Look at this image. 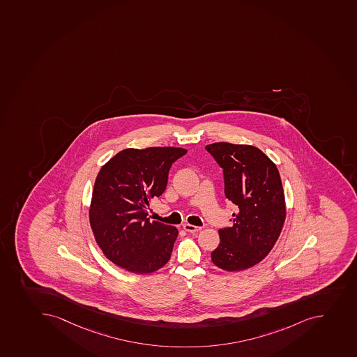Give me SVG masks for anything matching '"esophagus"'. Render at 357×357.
I'll return each instance as SVG.
<instances>
[{
    "label": "esophagus",
    "mask_w": 357,
    "mask_h": 357,
    "mask_svg": "<svg viewBox=\"0 0 357 357\" xmlns=\"http://www.w3.org/2000/svg\"><path fill=\"white\" fill-rule=\"evenodd\" d=\"M183 229L187 230L189 233H197V231H199L202 229V227L193 226L190 223H184Z\"/></svg>",
    "instance_id": "1"
}]
</instances>
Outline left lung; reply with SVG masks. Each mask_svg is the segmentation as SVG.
I'll return each mask as SVG.
<instances>
[{"mask_svg":"<svg viewBox=\"0 0 357 357\" xmlns=\"http://www.w3.org/2000/svg\"><path fill=\"white\" fill-rule=\"evenodd\" d=\"M205 149L223 169L225 196L238 207L233 226L219 229L220 244L211 258L221 270H247L260 263L280 236L286 219L280 174L251 145L221 142Z\"/></svg>","mask_w":357,"mask_h":357,"instance_id":"left-lung-1","label":"left lung"}]
</instances>
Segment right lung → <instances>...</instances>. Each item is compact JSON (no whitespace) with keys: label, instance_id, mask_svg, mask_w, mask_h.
Listing matches in <instances>:
<instances>
[{"label":"right lung","instance_id":"1","mask_svg":"<svg viewBox=\"0 0 357 357\" xmlns=\"http://www.w3.org/2000/svg\"><path fill=\"white\" fill-rule=\"evenodd\" d=\"M181 147L126 149L98 174L91 200L90 223L98 245L117 266L152 273L169 260L178 235L175 227L147 218L149 205L166 190Z\"/></svg>","mask_w":357,"mask_h":357}]
</instances>
